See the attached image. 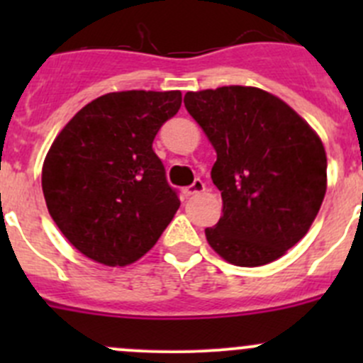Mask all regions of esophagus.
Returning a JSON list of instances; mask_svg holds the SVG:
<instances>
[{
	"label": "esophagus",
	"instance_id": "obj_1",
	"mask_svg": "<svg viewBox=\"0 0 363 363\" xmlns=\"http://www.w3.org/2000/svg\"><path fill=\"white\" fill-rule=\"evenodd\" d=\"M203 191H205V184H203V181H200V179H196L191 186H188V188L184 189L186 196L200 195V193H203Z\"/></svg>",
	"mask_w": 363,
	"mask_h": 363
}]
</instances>
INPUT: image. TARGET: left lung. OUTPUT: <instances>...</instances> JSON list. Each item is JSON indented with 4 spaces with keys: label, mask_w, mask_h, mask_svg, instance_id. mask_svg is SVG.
I'll return each instance as SVG.
<instances>
[{
    "label": "left lung",
    "mask_w": 363,
    "mask_h": 363,
    "mask_svg": "<svg viewBox=\"0 0 363 363\" xmlns=\"http://www.w3.org/2000/svg\"><path fill=\"white\" fill-rule=\"evenodd\" d=\"M184 105L218 155L211 177L223 216L205 228L211 247L239 267L281 258L306 235L325 199L320 137L290 105L258 87L186 93Z\"/></svg>",
    "instance_id": "1"
}]
</instances>
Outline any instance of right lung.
<instances>
[{
    "mask_svg": "<svg viewBox=\"0 0 363 363\" xmlns=\"http://www.w3.org/2000/svg\"><path fill=\"white\" fill-rule=\"evenodd\" d=\"M181 91H121L80 108L50 145L42 189L75 250L108 267L137 262L177 212V191L152 149Z\"/></svg>",
    "mask_w": 363,
    "mask_h": 363,
    "instance_id": "add662e5",
    "label": "right lung"
}]
</instances>
